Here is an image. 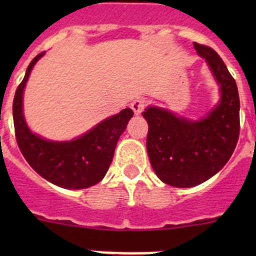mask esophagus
<instances>
[{"label":"esophagus","mask_w":256,"mask_h":256,"mask_svg":"<svg viewBox=\"0 0 256 256\" xmlns=\"http://www.w3.org/2000/svg\"><path fill=\"white\" fill-rule=\"evenodd\" d=\"M146 105H148V101L144 100V98H136V100L132 101V104H130V108H132L133 112H134L136 115L141 114L142 112L144 110V108H146Z\"/></svg>","instance_id":"34e87169"}]
</instances>
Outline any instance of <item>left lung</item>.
Listing matches in <instances>:
<instances>
[{"mask_svg":"<svg viewBox=\"0 0 256 256\" xmlns=\"http://www.w3.org/2000/svg\"><path fill=\"white\" fill-rule=\"evenodd\" d=\"M220 84L222 100L205 119L190 122L170 112L148 108V159L158 177L174 187H192L218 173L230 160L240 136V97L236 80L212 47L194 44Z\"/></svg>","mask_w":256,"mask_h":256,"instance_id":"1","label":"left lung"}]
</instances>
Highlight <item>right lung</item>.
Masks as SVG:
<instances>
[{
    "label": "right lung",
    "mask_w": 256,
    "mask_h": 256,
    "mask_svg": "<svg viewBox=\"0 0 256 256\" xmlns=\"http://www.w3.org/2000/svg\"><path fill=\"white\" fill-rule=\"evenodd\" d=\"M44 54L40 52L30 61L14 97L12 116L18 146L28 164L44 180L64 188H87L105 177L118 140L133 116V112L124 108L70 142L46 141L33 134L22 116V91L32 68Z\"/></svg>",
    "instance_id": "obj_1"
}]
</instances>
